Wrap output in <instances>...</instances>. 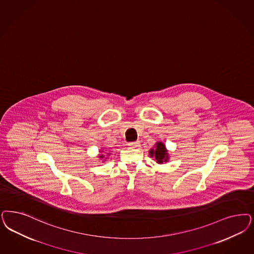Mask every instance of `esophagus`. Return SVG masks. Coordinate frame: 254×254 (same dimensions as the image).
I'll return each mask as SVG.
<instances>
[{
  "label": "esophagus",
  "mask_w": 254,
  "mask_h": 254,
  "mask_svg": "<svg viewBox=\"0 0 254 254\" xmlns=\"http://www.w3.org/2000/svg\"><path fill=\"white\" fill-rule=\"evenodd\" d=\"M128 145H129L130 147H133V148H136V147H140V141H139V140H137V141H132V142H129V143H128Z\"/></svg>",
  "instance_id": "1"
}]
</instances>
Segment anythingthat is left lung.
<instances>
[{
	"instance_id": "1",
	"label": "left lung",
	"mask_w": 254,
	"mask_h": 254,
	"mask_svg": "<svg viewBox=\"0 0 254 254\" xmlns=\"http://www.w3.org/2000/svg\"><path fill=\"white\" fill-rule=\"evenodd\" d=\"M150 156L154 157L158 163L166 162L168 159V153H167L165 145L161 142H158L156 144V149L150 150Z\"/></svg>"
}]
</instances>
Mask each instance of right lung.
Wrapping results in <instances>:
<instances>
[{"instance_id":"right-lung-1","label":"right lung","mask_w":254,"mask_h":254,"mask_svg":"<svg viewBox=\"0 0 254 254\" xmlns=\"http://www.w3.org/2000/svg\"><path fill=\"white\" fill-rule=\"evenodd\" d=\"M99 158H103V155H100V156H99Z\"/></svg>"}]
</instances>
